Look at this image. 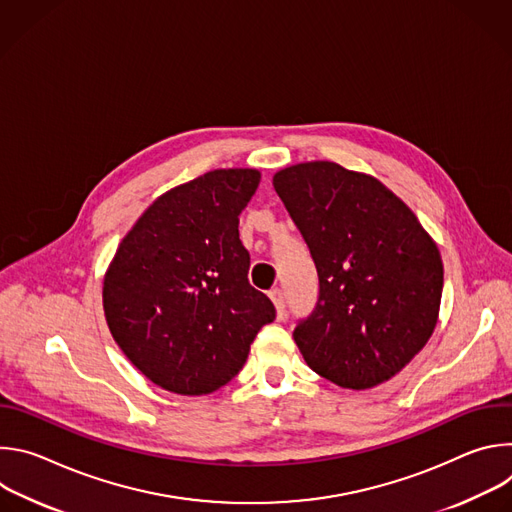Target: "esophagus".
<instances>
[{"instance_id":"obj_1","label":"esophagus","mask_w":512,"mask_h":512,"mask_svg":"<svg viewBox=\"0 0 512 512\" xmlns=\"http://www.w3.org/2000/svg\"><path fill=\"white\" fill-rule=\"evenodd\" d=\"M269 298H271V302L275 304L277 318H279V320H283V318H285V300H283V291H281L279 287H275V289H271V291H269Z\"/></svg>"}]
</instances>
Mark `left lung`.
<instances>
[{"mask_svg": "<svg viewBox=\"0 0 512 512\" xmlns=\"http://www.w3.org/2000/svg\"><path fill=\"white\" fill-rule=\"evenodd\" d=\"M273 188L318 271L316 306L294 330L308 367L344 389L389 381L435 328L440 251L391 190L334 162L285 168Z\"/></svg>", "mask_w": 512, "mask_h": 512, "instance_id": "left-lung-1", "label": "left lung"}]
</instances>
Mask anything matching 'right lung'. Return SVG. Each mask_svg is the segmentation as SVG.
I'll list each match as a JSON object with an SVG mask.
<instances>
[{
  "label": "right lung",
  "instance_id": "obj_1",
  "mask_svg": "<svg viewBox=\"0 0 512 512\" xmlns=\"http://www.w3.org/2000/svg\"><path fill=\"white\" fill-rule=\"evenodd\" d=\"M255 170H214L160 196L121 241L105 275L109 330L162 389L206 395L227 385L275 306L249 279L239 214Z\"/></svg>",
  "mask_w": 512,
  "mask_h": 512
}]
</instances>
